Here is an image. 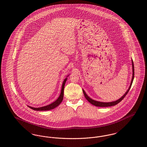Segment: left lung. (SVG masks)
<instances>
[{
    "instance_id": "obj_1",
    "label": "left lung",
    "mask_w": 147,
    "mask_h": 147,
    "mask_svg": "<svg viewBox=\"0 0 147 147\" xmlns=\"http://www.w3.org/2000/svg\"><path fill=\"white\" fill-rule=\"evenodd\" d=\"M132 72H133V73H132V80H131V84H130V85L129 86V88L128 89V90L126 91V93L121 98H119V99L116 100V101H112V102H100V101L94 100H93L91 98H90L89 96H88V95L86 94V92H85L84 90L83 89V93H84L85 98H86V99L90 104H91L92 105H94L95 106H98V107H109V106H114V105H116V104H119V102H121L124 98L126 96V95L128 92V91L129 90V89H130V88H131V87L132 86V83H133L134 77V64H133V60L132 59Z\"/></svg>"
}]
</instances>
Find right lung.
Wrapping results in <instances>:
<instances>
[{
	"mask_svg": "<svg viewBox=\"0 0 147 147\" xmlns=\"http://www.w3.org/2000/svg\"><path fill=\"white\" fill-rule=\"evenodd\" d=\"M69 75H68L67 76V78L64 79V81H63L62 86V89H61V92L60 94V95L59 96V97L55 101L53 102L52 103L50 104L49 105H46L45 106H42L40 107H31L30 106H28V107H30V109L36 110V111H48L52 109H53L55 108H56V107H57L58 105L62 102V100L63 99V95H64V85L65 84V82L67 80V77H68Z\"/></svg>",
	"mask_w": 147,
	"mask_h": 147,
	"instance_id": "right-lung-1",
	"label": "right lung"
}]
</instances>
